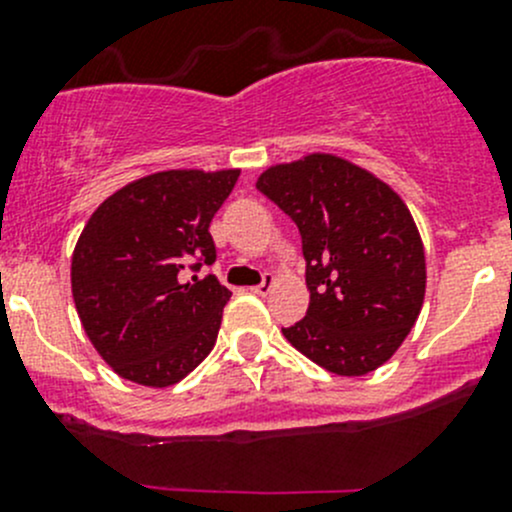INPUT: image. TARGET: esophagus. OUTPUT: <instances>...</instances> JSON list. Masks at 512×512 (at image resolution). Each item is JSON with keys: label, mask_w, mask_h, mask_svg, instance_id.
I'll list each match as a JSON object with an SVG mask.
<instances>
[{"label": "esophagus", "mask_w": 512, "mask_h": 512, "mask_svg": "<svg viewBox=\"0 0 512 512\" xmlns=\"http://www.w3.org/2000/svg\"><path fill=\"white\" fill-rule=\"evenodd\" d=\"M272 285H275V277H272V275H265V280H262L260 285L250 287V292H255V294H260V297H265V294H270V292H272Z\"/></svg>", "instance_id": "1"}]
</instances>
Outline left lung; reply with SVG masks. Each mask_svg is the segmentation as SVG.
<instances>
[{
    "label": "left lung",
    "mask_w": 512,
    "mask_h": 512,
    "mask_svg": "<svg viewBox=\"0 0 512 512\" xmlns=\"http://www.w3.org/2000/svg\"><path fill=\"white\" fill-rule=\"evenodd\" d=\"M257 190L302 235L309 307L287 342L339 376L379 369L416 324L426 257L404 200L349 160L312 153L272 165Z\"/></svg>",
    "instance_id": "obj_1"
}]
</instances>
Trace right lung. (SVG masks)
Masks as SVG:
<instances>
[{
	"label": "right lung",
	"instance_id": "1",
	"mask_svg": "<svg viewBox=\"0 0 512 512\" xmlns=\"http://www.w3.org/2000/svg\"><path fill=\"white\" fill-rule=\"evenodd\" d=\"M240 170H163L103 200L71 257L84 332L118 376L178 384L215 347L230 289L215 275L210 220Z\"/></svg>",
	"mask_w": 512,
	"mask_h": 512
}]
</instances>
